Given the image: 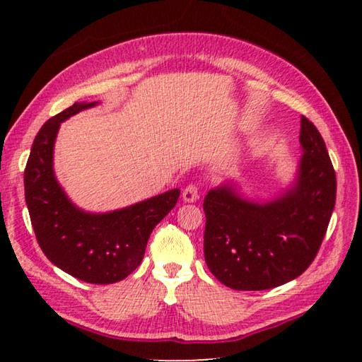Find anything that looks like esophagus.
<instances>
[{
	"instance_id": "34e87169",
	"label": "esophagus",
	"mask_w": 362,
	"mask_h": 362,
	"mask_svg": "<svg viewBox=\"0 0 362 362\" xmlns=\"http://www.w3.org/2000/svg\"><path fill=\"white\" fill-rule=\"evenodd\" d=\"M182 198H183V201H185V203H194V201L198 199V187L188 185V187L183 188Z\"/></svg>"
}]
</instances>
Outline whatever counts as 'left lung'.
<instances>
[{
    "mask_svg": "<svg viewBox=\"0 0 362 362\" xmlns=\"http://www.w3.org/2000/svg\"><path fill=\"white\" fill-rule=\"evenodd\" d=\"M296 174L272 198H249L236 180L204 198V259L235 291H265L300 276L320 250L335 206L337 180L326 144L302 116Z\"/></svg>",
    "mask_w": 362,
    "mask_h": 362,
    "instance_id": "1",
    "label": "left lung"
}]
</instances>
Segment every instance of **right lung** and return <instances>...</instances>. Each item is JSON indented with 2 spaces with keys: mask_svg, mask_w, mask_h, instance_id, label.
Masks as SVG:
<instances>
[{
  "mask_svg": "<svg viewBox=\"0 0 362 362\" xmlns=\"http://www.w3.org/2000/svg\"><path fill=\"white\" fill-rule=\"evenodd\" d=\"M99 103L75 102L42 124L23 183L36 240L47 259L86 283L113 284L140 265L153 228L177 204L180 189L108 212L84 211L73 203L54 170V145L64 121Z\"/></svg>",
  "mask_w": 362,
  "mask_h": 362,
  "instance_id": "obj_1",
  "label": "right lung"
}]
</instances>
